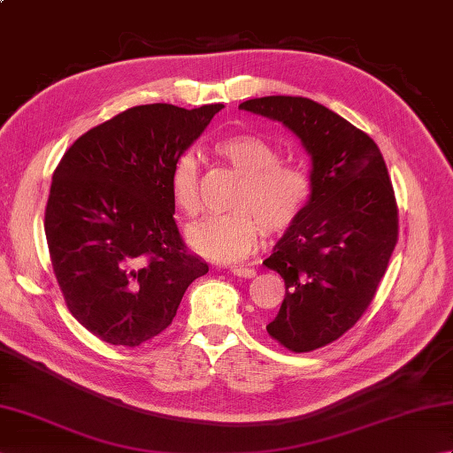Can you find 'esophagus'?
Listing matches in <instances>:
<instances>
[{
  "label": "esophagus",
  "instance_id": "1",
  "mask_svg": "<svg viewBox=\"0 0 453 453\" xmlns=\"http://www.w3.org/2000/svg\"><path fill=\"white\" fill-rule=\"evenodd\" d=\"M232 273L239 278H253L257 274L255 268H249V266H232Z\"/></svg>",
  "mask_w": 453,
  "mask_h": 453
}]
</instances>
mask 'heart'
Instances as JSON below:
<instances>
[{
    "label": "heart",
    "instance_id": "1",
    "mask_svg": "<svg viewBox=\"0 0 453 453\" xmlns=\"http://www.w3.org/2000/svg\"><path fill=\"white\" fill-rule=\"evenodd\" d=\"M216 151L243 177L234 198L237 210L188 226L187 242L192 251L210 261L237 263L257 251L265 227L282 234L303 214L311 198V180L305 171L280 163L273 143L255 134L221 140ZM171 196L185 216L198 214V163L192 153H182L173 167Z\"/></svg>",
    "mask_w": 453,
    "mask_h": 453
}]
</instances>
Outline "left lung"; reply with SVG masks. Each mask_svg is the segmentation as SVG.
<instances>
[{"instance_id":"8db88e82","label":"left lung","mask_w":453,"mask_h":453,"mask_svg":"<svg viewBox=\"0 0 453 453\" xmlns=\"http://www.w3.org/2000/svg\"><path fill=\"white\" fill-rule=\"evenodd\" d=\"M239 109L282 122L311 157V198L263 263L286 296L268 334L310 352L344 334L372 303L397 243V204L375 142L305 97L249 99Z\"/></svg>"}]
</instances>
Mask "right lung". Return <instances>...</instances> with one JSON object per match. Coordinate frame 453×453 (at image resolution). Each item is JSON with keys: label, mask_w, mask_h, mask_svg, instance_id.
Here are the masks:
<instances>
[{"label": "right lung", "mask_w": 453, "mask_h": 453, "mask_svg": "<svg viewBox=\"0 0 453 453\" xmlns=\"http://www.w3.org/2000/svg\"><path fill=\"white\" fill-rule=\"evenodd\" d=\"M221 109L142 104L85 132L58 163L48 251L67 310L101 341L134 349L157 336L208 273L180 239L171 175Z\"/></svg>", "instance_id": "right-lung-1"}]
</instances>
